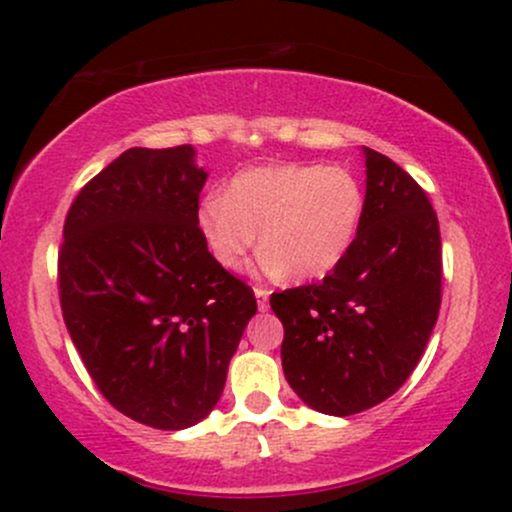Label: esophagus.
I'll return each mask as SVG.
<instances>
[{
    "label": "esophagus",
    "mask_w": 512,
    "mask_h": 512,
    "mask_svg": "<svg viewBox=\"0 0 512 512\" xmlns=\"http://www.w3.org/2000/svg\"><path fill=\"white\" fill-rule=\"evenodd\" d=\"M255 298H257V308L267 310L269 308V291L264 286H255Z\"/></svg>",
    "instance_id": "obj_1"
}]
</instances>
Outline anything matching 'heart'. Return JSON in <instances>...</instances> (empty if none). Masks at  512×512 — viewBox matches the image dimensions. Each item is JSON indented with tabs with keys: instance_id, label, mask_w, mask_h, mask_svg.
I'll return each mask as SVG.
<instances>
[{
	"instance_id": "heart-1",
	"label": "heart",
	"mask_w": 512,
	"mask_h": 512,
	"mask_svg": "<svg viewBox=\"0 0 512 512\" xmlns=\"http://www.w3.org/2000/svg\"><path fill=\"white\" fill-rule=\"evenodd\" d=\"M366 187L351 168L284 163L238 173L226 195L199 202L197 223L221 267L238 272L260 231L262 269L296 279L330 274L354 248Z\"/></svg>"
}]
</instances>
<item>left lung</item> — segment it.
<instances>
[{
    "instance_id": "left-lung-1",
    "label": "left lung",
    "mask_w": 512,
    "mask_h": 512,
    "mask_svg": "<svg viewBox=\"0 0 512 512\" xmlns=\"http://www.w3.org/2000/svg\"><path fill=\"white\" fill-rule=\"evenodd\" d=\"M366 216L320 284L272 293L281 366L298 397L330 416L366 411L407 383L440 310L438 216L395 161L366 149Z\"/></svg>"
}]
</instances>
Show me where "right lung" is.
Here are the masks:
<instances>
[{"mask_svg":"<svg viewBox=\"0 0 512 512\" xmlns=\"http://www.w3.org/2000/svg\"><path fill=\"white\" fill-rule=\"evenodd\" d=\"M207 173L190 144L134 146L81 187L64 219V325L101 395L180 431L219 402L255 293L214 260L197 223Z\"/></svg>","mask_w":512,"mask_h":512,"instance_id":"obj_1","label":"right lung"}]
</instances>
